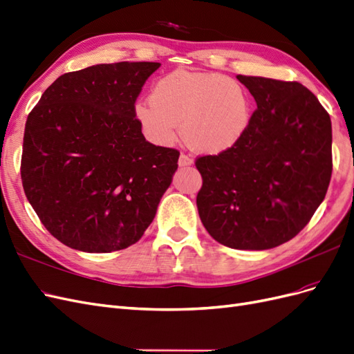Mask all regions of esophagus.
I'll return each instance as SVG.
<instances>
[{
	"label": "esophagus",
	"instance_id": "obj_1",
	"mask_svg": "<svg viewBox=\"0 0 354 354\" xmlns=\"http://www.w3.org/2000/svg\"><path fill=\"white\" fill-rule=\"evenodd\" d=\"M192 164H194V159H192L190 156H187L185 153L180 155V158H178V165L180 167H187V165H192Z\"/></svg>",
	"mask_w": 354,
	"mask_h": 354
}]
</instances>
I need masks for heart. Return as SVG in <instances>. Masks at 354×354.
I'll list each match as a JSON object with an SVG mask.
<instances>
[{
  "mask_svg": "<svg viewBox=\"0 0 354 354\" xmlns=\"http://www.w3.org/2000/svg\"><path fill=\"white\" fill-rule=\"evenodd\" d=\"M146 134L159 145L181 136L199 153L216 155L236 145L251 122V100L242 85L221 73L178 69L159 78L151 100L136 104Z\"/></svg>",
  "mask_w": 354,
  "mask_h": 354,
  "instance_id": "obj_1",
  "label": "heart"
}]
</instances>
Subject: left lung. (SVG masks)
<instances>
[{
  "instance_id": "8db88e82",
  "label": "left lung",
  "mask_w": 354,
  "mask_h": 354,
  "mask_svg": "<svg viewBox=\"0 0 354 354\" xmlns=\"http://www.w3.org/2000/svg\"><path fill=\"white\" fill-rule=\"evenodd\" d=\"M254 95L248 130L226 152L196 158V205L211 236L234 250H270L301 232L325 199L332 127L297 81L236 77Z\"/></svg>"
}]
</instances>
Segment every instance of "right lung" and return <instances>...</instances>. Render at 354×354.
<instances>
[{"mask_svg":"<svg viewBox=\"0 0 354 354\" xmlns=\"http://www.w3.org/2000/svg\"><path fill=\"white\" fill-rule=\"evenodd\" d=\"M156 62L63 73L30 111L20 176L44 227L84 252L125 250L143 236L180 152L146 142L136 100Z\"/></svg>","mask_w":354,"mask_h":354,"instance_id":"right-lung-1","label":"right lung"}]
</instances>
